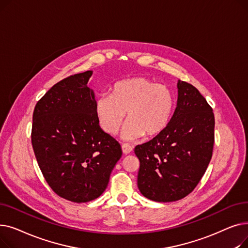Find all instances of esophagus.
Wrapping results in <instances>:
<instances>
[{
  "instance_id": "esophagus-1",
  "label": "esophagus",
  "mask_w": 248,
  "mask_h": 248,
  "mask_svg": "<svg viewBox=\"0 0 248 248\" xmlns=\"http://www.w3.org/2000/svg\"><path fill=\"white\" fill-rule=\"evenodd\" d=\"M122 150H123V153L124 155H128V154H131L133 152V147H131V146L127 145V144H123Z\"/></svg>"
}]
</instances>
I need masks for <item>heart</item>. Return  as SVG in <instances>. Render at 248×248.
Here are the masks:
<instances>
[{
	"label": "heart",
	"mask_w": 248,
	"mask_h": 248,
	"mask_svg": "<svg viewBox=\"0 0 248 248\" xmlns=\"http://www.w3.org/2000/svg\"><path fill=\"white\" fill-rule=\"evenodd\" d=\"M173 108V95L165 85L145 77H134L114 84L111 95L99 96L95 113L100 127L109 135L117 133L127 113L128 123L122 138L135 140L144 135H160L170 122Z\"/></svg>",
	"instance_id": "heart-1"
}]
</instances>
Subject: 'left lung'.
Returning a JSON list of instances; mask_svg holds the SVG:
<instances>
[{
    "label": "left lung",
    "mask_w": 248,
    "mask_h": 248,
    "mask_svg": "<svg viewBox=\"0 0 248 248\" xmlns=\"http://www.w3.org/2000/svg\"><path fill=\"white\" fill-rule=\"evenodd\" d=\"M177 108L164 131L135 148L138 187L155 202L186 197L198 185L212 158L214 113L199 90L178 80Z\"/></svg>",
    "instance_id": "1"
}]
</instances>
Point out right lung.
<instances>
[{
    "instance_id": "1",
    "label": "right lung",
    "mask_w": 248,
    "mask_h": 248,
    "mask_svg": "<svg viewBox=\"0 0 248 248\" xmlns=\"http://www.w3.org/2000/svg\"><path fill=\"white\" fill-rule=\"evenodd\" d=\"M93 71L52 86L33 112L32 146L39 168L58 196L76 203L98 198L122 157L119 141L104 133L87 82Z\"/></svg>"
}]
</instances>
